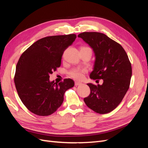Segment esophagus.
I'll return each instance as SVG.
<instances>
[{
    "mask_svg": "<svg viewBox=\"0 0 148 148\" xmlns=\"http://www.w3.org/2000/svg\"><path fill=\"white\" fill-rule=\"evenodd\" d=\"M81 84H82V83L78 82H75V86H78V85H80Z\"/></svg>",
    "mask_w": 148,
    "mask_h": 148,
    "instance_id": "1",
    "label": "esophagus"
}]
</instances>
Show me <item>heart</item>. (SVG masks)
<instances>
[{"label": "heart", "instance_id": "b5f03b06", "mask_svg": "<svg viewBox=\"0 0 148 148\" xmlns=\"http://www.w3.org/2000/svg\"><path fill=\"white\" fill-rule=\"evenodd\" d=\"M82 48H89L87 47H83ZM86 72V70L85 69H82L79 68H75L71 70L69 75L70 77L77 80H81L83 78L84 73Z\"/></svg>", "mask_w": 148, "mask_h": 148}]
</instances>
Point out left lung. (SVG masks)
<instances>
[{
	"label": "left lung",
	"instance_id": "1",
	"mask_svg": "<svg viewBox=\"0 0 148 148\" xmlns=\"http://www.w3.org/2000/svg\"><path fill=\"white\" fill-rule=\"evenodd\" d=\"M78 37L88 44L95 53L90 78L103 79L102 85L87 84L91 91L84 101L95 112H110L122 102L130 87L132 69L128 57L120 44L103 33L84 32Z\"/></svg>",
	"mask_w": 148,
	"mask_h": 148
}]
</instances>
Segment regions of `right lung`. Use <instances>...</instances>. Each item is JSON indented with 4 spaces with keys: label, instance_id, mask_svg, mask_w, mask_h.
I'll return each mask as SVG.
<instances>
[{
    "label": "right lung",
    "instance_id": "obj_1",
    "mask_svg": "<svg viewBox=\"0 0 148 148\" xmlns=\"http://www.w3.org/2000/svg\"><path fill=\"white\" fill-rule=\"evenodd\" d=\"M76 38L75 34L43 38L20 56L14 82L21 102L31 112L40 116L51 115L62 105L65 91L74 86L70 78L57 84L50 82L49 75L60 67L64 52Z\"/></svg>",
    "mask_w": 148,
    "mask_h": 148
}]
</instances>
